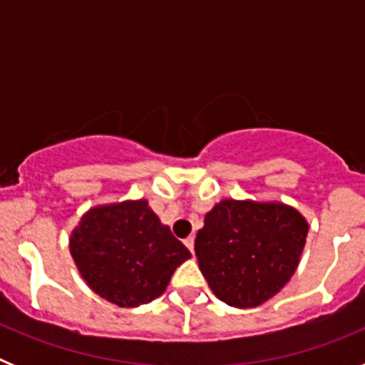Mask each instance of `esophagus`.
Listing matches in <instances>:
<instances>
[{
	"label": "esophagus",
	"instance_id": "1",
	"mask_svg": "<svg viewBox=\"0 0 365 365\" xmlns=\"http://www.w3.org/2000/svg\"><path fill=\"white\" fill-rule=\"evenodd\" d=\"M185 245H186V247H188L190 252L193 254V247H195V235H190V237H186Z\"/></svg>",
	"mask_w": 365,
	"mask_h": 365
}]
</instances>
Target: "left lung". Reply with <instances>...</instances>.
Segmentation results:
<instances>
[{
  "instance_id": "left-lung-1",
  "label": "left lung",
  "mask_w": 365,
  "mask_h": 365,
  "mask_svg": "<svg viewBox=\"0 0 365 365\" xmlns=\"http://www.w3.org/2000/svg\"><path fill=\"white\" fill-rule=\"evenodd\" d=\"M307 232V219L291 205L222 199L195 237L199 269L221 302L257 307L294 276Z\"/></svg>"
}]
</instances>
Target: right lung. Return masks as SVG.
Here are the masks:
<instances>
[{
    "mask_svg": "<svg viewBox=\"0 0 365 365\" xmlns=\"http://www.w3.org/2000/svg\"><path fill=\"white\" fill-rule=\"evenodd\" d=\"M69 250L87 287L118 307H138L166 291L192 257L146 199L96 205L80 217Z\"/></svg>",
    "mask_w": 365,
    "mask_h": 365,
    "instance_id": "right-lung-1",
    "label": "right lung"
}]
</instances>
